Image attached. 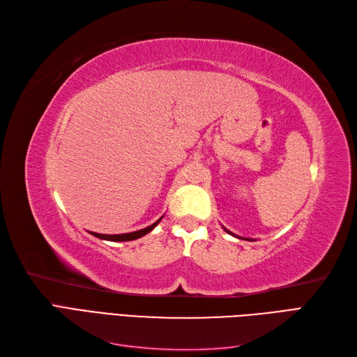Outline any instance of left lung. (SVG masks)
Wrapping results in <instances>:
<instances>
[{
  "label": "left lung",
  "instance_id": "left-lung-1",
  "mask_svg": "<svg viewBox=\"0 0 357 357\" xmlns=\"http://www.w3.org/2000/svg\"><path fill=\"white\" fill-rule=\"evenodd\" d=\"M226 232H228V234H231V235H234V236H236V238H241V236H238V235H235V234H232L231 231H228V229H225ZM244 240H248V238H244ZM252 241V240H250Z\"/></svg>",
  "mask_w": 357,
  "mask_h": 357
}]
</instances>
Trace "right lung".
Masks as SVG:
<instances>
[{"label":"right lung","instance_id":"add662e5","mask_svg":"<svg viewBox=\"0 0 357 357\" xmlns=\"http://www.w3.org/2000/svg\"><path fill=\"white\" fill-rule=\"evenodd\" d=\"M164 218V215H162ZM158 219L153 225L147 226V228L144 229H139V231H134V232H128V234H116V235H105V234H96V232H91L93 236H96V238L100 240H105V241H114V243H119V241H132V240H137V238H142V236H144L146 234H149L150 231H153L158 223L162 220Z\"/></svg>","mask_w":357,"mask_h":357}]
</instances>
